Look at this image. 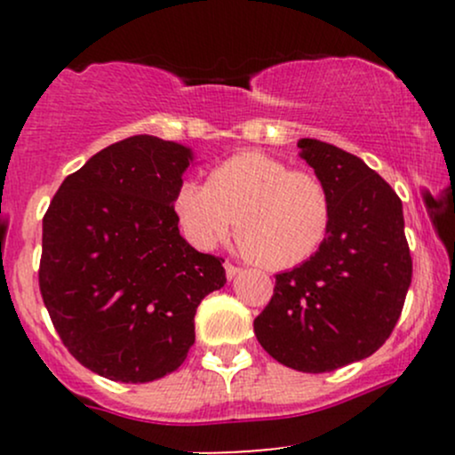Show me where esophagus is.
<instances>
[{
  "mask_svg": "<svg viewBox=\"0 0 455 455\" xmlns=\"http://www.w3.org/2000/svg\"><path fill=\"white\" fill-rule=\"evenodd\" d=\"M224 271H227V278H228V280H233L235 275H237L239 271H242V269L235 267V265H231V263H224Z\"/></svg>",
  "mask_w": 455,
  "mask_h": 455,
  "instance_id": "34e87169",
  "label": "esophagus"
}]
</instances>
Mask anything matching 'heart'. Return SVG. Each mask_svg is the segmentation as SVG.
I'll return each mask as SVG.
<instances>
[{"mask_svg": "<svg viewBox=\"0 0 455 455\" xmlns=\"http://www.w3.org/2000/svg\"><path fill=\"white\" fill-rule=\"evenodd\" d=\"M184 237L210 250L231 231L245 254L267 269H291L321 248L331 224V198L316 175L260 151H243L213 166L207 184L184 180L173 195Z\"/></svg>", "mask_w": 455, "mask_h": 455, "instance_id": "obj_1", "label": "heart"}]
</instances>
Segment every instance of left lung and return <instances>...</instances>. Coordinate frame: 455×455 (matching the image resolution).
<instances>
[{"instance_id":"1","label":"left lung","mask_w":455,"mask_h":455,"mask_svg":"<svg viewBox=\"0 0 455 455\" xmlns=\"http://www.w3.org/2000/svg\"><path fill=\"white\" fill-rule=\"evenodd\" d=\"M331 198L321 248L275 275L254 318L260 347L299 372H331L383 347L411 286L412 260L402 201L357 156L316 139L297 143Z\"/></svg>"}]
</instances>
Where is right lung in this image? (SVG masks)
Wrapping results in <instances>:
<instances>
[{
	"instance_id": "obj_1",
	"label": "right lung",
	"mask_w": 455,
	"mask_h": 455,
	"mask_svg": "<svg viewBox=\"0 0 455 455\" xmlns=\"http://www.w3.org/2000/svg\"><path fill=\"white\" fill-rule=\"evenodd\" d=\"M190 148L137 134L68 175L43 220L40 293L72 357L122 383L175 372L224 259L180 235L173 195Z\"/></svg>"
}]
</instances>
